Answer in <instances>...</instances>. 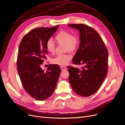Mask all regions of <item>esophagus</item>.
<instances>
[{"mask_svg": "<svg viewBox=\"0 0 125 125\" xmlns=\"http://www.w3.org/2000/svg\"><path fill=\"white\" fill-rule=\"evenodd\" d=\"M61 69L62 71H65L66 70V67L64 66H61Z\"/></svg>", "mask_w": 125, "mask_h": 125, "instance_id": "34e87169", "label": "esophagus"}]
</instances>
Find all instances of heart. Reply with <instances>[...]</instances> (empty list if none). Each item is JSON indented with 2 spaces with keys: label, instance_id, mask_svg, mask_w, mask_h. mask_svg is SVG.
I'll use <instances>...</instances> for the list:
<instances>
[{
  "label": "heart",
  "instance_id": "1",
  "mask_svg": "<svg viewBox=\"0 0 125 125\" xmlns=\"http://www.w3.org/2000/svg\"><path fill=\"white\" fill-rule=\"evenodd\" d=\"M55 39L58 44H64L65 45L64 50L65 51H74L80 44L79 37L77 34H72L69 31H60L56 34ZM46 49L49 53H53L55 52V44L51 39H49L47 41ZM71 58L72 56L68 54H59L52 59V62L55 64L65 65L68 63Z\"/></svg>",
  "mask_w": 125,
  "mask_h": 125
}]
</instances>
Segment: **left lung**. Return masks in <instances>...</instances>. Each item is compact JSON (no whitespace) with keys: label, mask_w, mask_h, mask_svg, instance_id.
I'll list each match as a JSON object with an SVG mask.
<instances>
[{"label":"left lung","mask_w":125,"mask_h":125,"mask_svg":"<svg viewBox=\"0 0 125 125\" xmlns=\"http://www.w3.org/2000/svg\"><path fill=\"white\" fill-rule=\"evenodd\" d=\"M69 27L80 31L79 48L72 60L81 69L68 66L69 80L73 91L87 97L101 87L107 73L108 50L98 32L84 24H70Z\"/></svg>","instance_id":"obj_1"}]
</instances>
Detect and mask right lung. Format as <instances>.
Here are the masks:
<instances>
[{"instance_id":"1","label":"right lung","mask_w":125,"mask_h":125,"mask_svg":"<svg viewBox=\"0 0 125 125\" xmlns=\"http://www.w3.org/2000/svg\"><path fill=\"white\" fill-rule=\"evenodd\" d=\"M59 26L35 28L21 40L17 56V70L26 91L37 100L43 101L52 95L61 72L58 65L50 64L47 71L41 65L47 59L46 43Z\"/></svg>"}]
</instances>
